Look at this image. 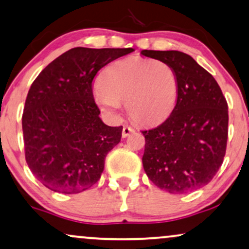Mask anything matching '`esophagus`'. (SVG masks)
<instances>
[{"label":"esophagus","instance_id":"1","mask_svg":"<svg viewBox=\"0 0 249 249\" xmlns=\"http://www.w3.org/2000/svg\"><path fill=\"white\" fill-rule=\"evenodd\" d=\"M134 132V128L131 127V126H127V125H125L124 127H123V132H122V136L123 138H126L127 136H130L131 133Z\"/></svg>","mask_w":249,"mask_h":249}]
</instances>
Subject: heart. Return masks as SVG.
Listing matches in <instances>:
<instances>
[{
	"mask_svg": "<svg viewBox=\"0 0 249 249\" xmlns=\"http://www.w3.org/2000/svg\"><path fill=\"white\" fill-rule=\"evenodd\" d=\"M94 97L107 113L126 103L128 116L139 124H154L173 111L178 101V79L170 66L159 60L127 58L109 65L98 80Z\"/></svg>",
	"mask_w": 249,
	"mask_h": 249,
	"instance_id": "obj_1",
	"label": "heart"
}]
</instances>
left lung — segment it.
Returning <instances> with one entry per match:
<instances>
[{
	"instance_id": "1",
	"label": "left lung",
	"mask_w": 249,
	"mask_h": 249,
	"mask_svg": "<svg viewBox=\"0 0 249 249\" xmlns=\"http://www.w3.org/2000/svg\"><path fill=\"white\" fill-rule=\"evenodd\" d=\"M175 73L178 95L168 118L142 131V166L160 189L185 194L204 187L223 163L229 136V107L214 77L178 51H142Z\"/></svg>"
}]
</instances>
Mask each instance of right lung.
<instances>
[{
	"mask_svg": "<svg viewBox=\"0 0 249 249\" xmlns=\"http://www.w3.org/2000/svg\"><path fill=\"white\" fill-rule=\"evenodd\" d=\"M131 52L74 47L47 65L31 85L22 117L25 160L50 190L79 194L100 179L123 126L102 122L92 80L102 67Z\"/></svg>",
	"mask_w": 249,
	"mask_h": 249,
	"instance_id": "add662e5",
	"label": "right lung"
}]
</instances>
